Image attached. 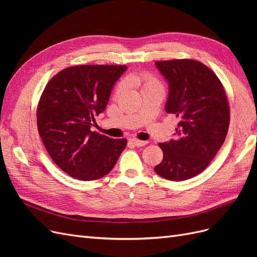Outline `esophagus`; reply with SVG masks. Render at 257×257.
I'll return each mask as SVG.
<instances>
[{"label": "esophagus", "instance_id": "esophagus-1", "mask_svg": "<svg viewBox=\"0 0 257 257\" xmlns=\"http://www.w3.org/2000/svg\"><path fill=\"white\" fill-rule=\"evenodd\" d=\"M131 143L135 145L136 147H143V146H146L148 144V142H144V141H139V139H136V138H133L131 139Z\"/></svg>", "mask_w": 257, "mask_h": 257}]
</instances>
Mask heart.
I'll return each instance as SVG.
<instances>
[{"instance_id": "obj_1", "label": "heart", "mask_w": 257, "mask_h": 257, "mask_svg": "<svg viewBox=\"0 0 257 257\" xmlns=\"http://www.w3.org/2000/svg\"><path fill=\"white\" fill-rule=\"evenodd\" d=\"M132 81L137 83L139 87H141L143 92L146 91H149V90H154V89H163L162 88V84L159 81V79L157 77L153 76L152 74L148 73V72H143V73H139L138 75H136ZM124 89H125V82L124 80H121L118 82V84L115 85L114 88V96L118 97L120 96Z\"/></svg>"}]
</instances>
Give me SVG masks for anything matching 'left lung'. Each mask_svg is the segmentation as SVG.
Wrapping results in <instances>:
<instances>
[{
    "label": "left lung",
    "instance_id": "1",
    "mask_svg": "<svg viewBox=\"0 0 257 257\" xmlns=\"http://www.w3.org/2000/svg\"><path fill=\"white\" fill-rule=\"evenodd\" d=\"M169 84L167 113L178 120L176 138L160 143L163 160L154 172L172 181L197 176L222 147L229 126V105L223 84L208 66L191 59L158 61Z\"/></svg>",
    "mask_w": 257,
    "mask_h": 257
}]
</instances>
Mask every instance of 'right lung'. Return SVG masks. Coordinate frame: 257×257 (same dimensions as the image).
<instances>
[{
	"instance_id": "right-lung-1",
	"label": "right lung",
	"mask_w": 257,
	"mask_h": 257,
	"mask_svg": "<svg viewBox=\"0 0 257 257\" xmlns=\"http://www.w3.org/2000/svg\"><path fill=\"white\" fill-rule=\"evenodd\" d=\"M125 65H75L54 75L37 105L38 133L56 164L82 181L107 175L125 149V138L113 139L91 126L105 110L113 84Z\"/></svg>"
}]
</instances>
